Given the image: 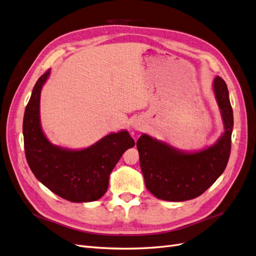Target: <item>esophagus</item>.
<instances>
[{"label":"esophagus","instance_id":"1","mask_svg":"<svg viewBox=\"0 0 256 256\" xmlns=\"http://www.w3.org/2000/svg\"><path fill=\"white\" fill-rule=\"evenodd\" d=\"M143 127V120H140V118H136L134 120V122H132V129L134 130H141Z\"/></svg>","mask_w":256,"mask_h":256}]
</instances>
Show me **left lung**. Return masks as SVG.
Segmentation results:
<instances>
[{"mask_svg": "<svg viewBox=\"0 0 256 256\" xmlns=\"http://www.w3.org/2000/svg\"><path fill=\"white\" fill-rule=\"evenodd\" d=\"M212 90L224 129L212 145L198 150H182L147 134H143L138 140L145 186L157 198L170 202L196 198L226 170L230 154L233 110L226 84L219 76L212 82Z\"/></svg>", "mask_w": 256, "mask_h": 256, "instance_id": "obj_1", "label": "left lung"}]
</instances>
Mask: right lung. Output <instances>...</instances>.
<instances>
[{
	"mask_svg": "<svg viewBox=\"0 0 256 256\" xmlns=\"http://www.w3.org/2000/svg\"><path fill=\"white\" fill-rule=\"evenodd\" d=\"M50 74L48 69L37 80L26 108L22 130L26 161L37 180L56 196L74 203L94 202L106 192L112 170L134 141L122 129L85 148L52 144L40 122L42 90Z\"/></svg>",
	"mask_w": 256,
	"mask_h": 256,
	"instance_id": "1",
	"label": "right lung"
}]
</instances>
